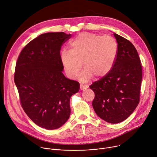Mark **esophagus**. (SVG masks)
Segmentation results:
<instances>
[{
  "label": "esophagus",
  "mask_w": 157,
  "mask_h": 157,
  "mask_svg": "<svg viewBox=\"0 0 157 157\" xmlns=\"http://www.w3.org/2000/svg\"><path fill=\"white\" fill-rule=\"evenodd\" d=\"M88 86H86V85H84V84H81L80 85V89L81 90H86L88 88Z\"/></svg>",
  "instance_id": "34e87169"
}]
</instances>
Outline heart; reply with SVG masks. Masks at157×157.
I'll use <instances>...</instances> for the list:
<instances>
[{"mask_svg":"<svg viewBox=\"0 0 157 157\" xmlns=\"http://www.w3.org/2000/svg\"><path fill=\"white\" fill-rule=\"evenodd\" d=\"M69 50L63 49L61 61L67 76L75 78L82 67H85L79 76L82 82H87L94 75L103 78L111 71L115 63L118 46L110 36L83 33L71 42Z\"/></svg>","mask_w":157,"mask_h":157,"instance_id":"obj_1","label":"heart"}]
</instances>
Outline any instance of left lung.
<instances>
[{"instance_id": "8db88e82", "label": "left lung", "mask_w": 157, "mask_h": 157, "mask_svg": "<svg viewBox=\"0 0 157 157\" xmlns=\"http://www.w3.org/2000/svg\"><path fill=\"white\" fill-rule=\"evenodd\" d=\"M118 46L111 71L90 88L95 96L92 105L96 115L110 123L129 117L140 102L142 67L138 52L130 41L114 33Z\"/></svg>"}]
</instances>
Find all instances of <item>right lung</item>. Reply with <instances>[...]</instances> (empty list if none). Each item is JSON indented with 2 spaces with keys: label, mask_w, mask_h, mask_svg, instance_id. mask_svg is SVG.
Returning a JSON list of instances; mask_svg holds the SVG:
<instances>
[{
  "label": "right lung",
  "mask_w": 157,
  "mask_h": 157,
  "mask_svg": "<svg viewBox=\"0 0 157 157\" xmlns=\"http://www.w3.org/2000/svg\"><path fill=\"white\" fill-rule=\"evenodd\" d=\"M71 34H42L29 42L18 58L14 74L21 106L39 126L55 130L71 114L70 98L79 90V83L64 76L60 50Z\"/></svg>",
  "instance_id": "add662e5"
}]
</instances>
